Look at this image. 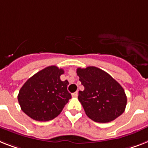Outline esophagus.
Instances as JSON below:
<instances>
[{"label": "esophagus", "instance_id": "esophagus-1", "mask_svg": "<svg viewBox=\"0 0 148 148\" xmlns=\"http://www.w3.org/2000/svg\"><path fill=\"white\" fill-rule=\"evenodd\" d=\"M78 96V91H76L75 93H72V97H77Z\"/></svg>", "mask_w": 148, "mask_h": 148}]
</instances>
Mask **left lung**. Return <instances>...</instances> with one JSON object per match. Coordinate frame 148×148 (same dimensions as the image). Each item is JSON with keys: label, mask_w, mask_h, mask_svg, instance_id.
I'll use <instances>...</instances> for the list:
<instances>
[{"label": "left lung", "mask_w": 148, "mask_h": 148, "mask_svg": "<svg viewBox=\"0 0 148 148\" xmlns=\"http://www.w3.org/2000/svg\"><path fill=\"white\" fill-rule=\"evenodd\" d=\"M77 74L84 86V90L78 93V99L90 119L106 123L124 112L127 104L124 89L108 73L90 66L78 68Z\"/></svg>", "instance_id": "left-lung-1"}]
</instances>
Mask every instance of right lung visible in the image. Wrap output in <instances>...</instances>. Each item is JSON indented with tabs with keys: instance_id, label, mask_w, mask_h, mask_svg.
<instances>
[{
	"instance_id": "1",
	"label": "right lung",
	"mask_w": 148,
	"mask_h": 148,
	"mask_svg": "<svg viewBox=\"0 0 148 148\" xmlns=\"http://www.w3.org/2000/svg\"><path fill=\"white\" fill-rule=\"evenodd\" d=\"M63 74V69L52 65L26 80L17 97L24 113L39 122L54 119L61 113L71 98L68 91V81L60 79Z\"/></svg>"
}]
</instances>
